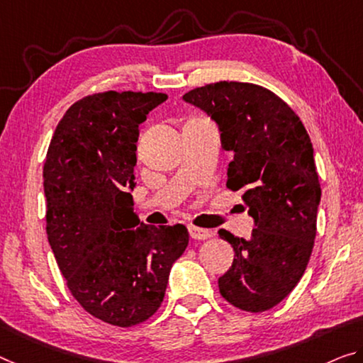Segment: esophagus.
Masks as SVG:
<instances>
[{
    "instance_id": "34e87169",
    "label": "esophagus",
    "mask_w": 363,
    "mask_h": 363,
    "mask_svg": "<svg viewBox=\"0 0 363 363\" xmlns=\"http://www.w3.org/2000/svg\"><path fill=\"white\" fill-rule=\"evenodd\" d=\"M188 230H189V237L194 238V240H206V238H209L211 235H213V233H211L209 230H206V228L194 227V225H189Z\"/></svg>"
}]
</instances>
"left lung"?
<instances>
[{"label":"left lung","mask_w":363,"mask_h":363,"mask_svg":"<svg viewBox=\"0 0 363 363\" xmlns=\"http://www.w3.org/2000/svg\"><path fill=\"white\" fill-rule=\"evenodd\" d=\"M183 100L219 128L233 152L227 188L242 191L255 222L250 238L219 230L235 252L220 295L240 310H269L294 291L313 250L321 186L308 133L284 100L248 82H214Z\"/></svg>","instance_id":"1"}]
</instances>
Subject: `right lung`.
<instances>
[{"instance_id":"obj_1","label":"right lung","mask_w":363,"mask_h":363,"mask_svg":"<svg viewBox=\"0 0 363 363\" xmlns=\"http://www.w3.org/2000/svg\"><path fill=\"white\" fill-rule=\"evenodd\" d=\"M165 94L104 92L72 104L43 165L47 235L61 274L87 313L135 326L162 303L185 225H146L133 209L139 125Z\"/></svg>"}]
</instances>
